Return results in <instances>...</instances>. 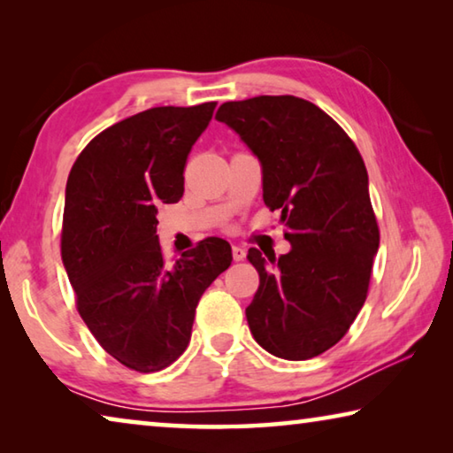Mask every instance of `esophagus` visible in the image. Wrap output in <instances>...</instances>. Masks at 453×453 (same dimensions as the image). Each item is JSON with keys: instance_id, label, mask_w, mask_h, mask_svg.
I'll use <instances>...</instances> for the list:
<instances>
[{"instance_id": "esophagus-1", "label": "esophagus", "mask_w": 453, "mask_h": 453, "mask_svg": "<svg viewBox=\"0 0 453 453\" xmlns=\"http://www.w3.org/2000/svg\"><path fill=\"white\" fill-rule=\"evenodd\" d=\"M245 248H242V245H234L232 248V256H234V262H242V259H245Z\"/></svg>"}]
</instances>
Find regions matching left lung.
<instances>
[{
  "label": "left lung",
  "instance_id": "1",
  "mask_svg": "<svg viewBox=\"0 0 453 453\" xmlns=\"http://www.w3.org/2000/svg\"><path fill=\"white\" fill-rule=\"evenodd\" d=\"M216 119L257 157L264 202L281 211L291 243L280 257L248 251L259 273L245 308L250 332L275 357H316L354 324L380 248L364 159L348 134L302 97L227 102Z\"/></svg>",
  "mask_w": 453,
  "mask_h": 453
}]
</instances>
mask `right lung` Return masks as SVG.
I'll return each instance as SVG.
<instances>
[{"label":"right lung","mask_w":453,"mask_h":453,"mask_svg":"<svg viewBox=\"0 0 453 453\" xmlns=\"http://www.w3.org/2000/svg\"><path fill=\"white\" fill-rule=\"evenodd\" d=\"M216 102L151 107L96 135L65 186L61 259L78 311L107 354L135 372H159L186 351L199 297L232 264L208 237L164 264L157 205L183 196L191 145Z\"/></svg>","instance_id":"right-lung-1"}]
</instances>
